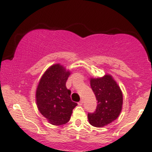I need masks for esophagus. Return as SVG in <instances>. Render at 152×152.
Masks as SVG:
<instances>
[{"label":"esophagus","instance_id":"esophagus-1","mask_svg":"<svg viewBox=\"0 0 152 152\" xmlns=\"http://www.w3.org/2000/svg\"><path fill=\"white\" fill-rule=\"evenodd\" d=\"M83 100H80L79 102H78V105H80V106L83 105Z\"/></svg>","mask_w":152,"mask_h":152}]
</instances>
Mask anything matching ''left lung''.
Masks as SVG:
<instances>
[{
	"instance_id": "8db88e82",
	"label": "left lung",
	"mask_w": 152,
	"mask_h": 152,
	"mask_svg": "<svg viewBox=\"0 0 152 152\" xmlns=\"http://www.w3.org/2000/svg\"><path fill=\"white\" fill-rule=\"evenodd\" d=\"M91 86L97 100L96 109L88 113L91 125L103 127L115 120L120 115L122 106V93L112 77L91 78Z\"/></svg>"
}]
</instances>
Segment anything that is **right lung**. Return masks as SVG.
<instances>
[{"instance_id":"add662e5","label":"right lung","mask_w":152,"mask_h":152,"mask_svg":"<svg viewBox=\"0 0 152 152\" xmlns=\"http://www.w3.org/2000/svg\"><path fill=\"white\" fill-rule=\"evenodd\" d=\"M69 75L63 66L54 64L45 71L37 86V108L52 125H61L69 122L77 105L71 100V91L66 87Z\"/></svg>"}]
</instances>
